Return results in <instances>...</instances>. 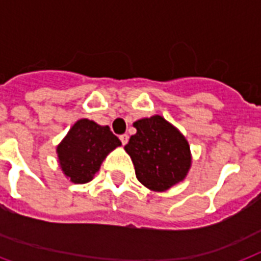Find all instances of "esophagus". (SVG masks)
Listing matches in <instances>:
<instances>
[{
  "mask_svg": "<svg viewBox=\"0 0 261 261\" xmlns=\"http://www.w3.org/2000/svg\"><path fill=\"white\" fill-rule=\"evenodd\" d=\"M119 139H120V142H122V145H126L127 142H128V135L127 134H122L120 137H119Z\"/></svg>",
  "mask_w": 261,
  "mask_h": 261,
  "instance_id": "esophagus-1",
  "label": "esophagus"
}]
</instances>
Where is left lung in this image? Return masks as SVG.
<instances>
[{
    "label": "left lung",
    "mask_w": 261,
    "mask_h": 261,
    "mask_svg": "<svg viewBox=\"0 0 261 261\" xmlns=\"http://www.w3.org/2000/svg\"><path fill=\"white\" fill-rule=\"evenodd\" d=\"M124 150L130 154L139 181L149 190L165 191L186 177L191 165L186 138L163 116H151L134 123Z\"/></svg>",
    "instance_id": "8db88e82"
}]
</instances>
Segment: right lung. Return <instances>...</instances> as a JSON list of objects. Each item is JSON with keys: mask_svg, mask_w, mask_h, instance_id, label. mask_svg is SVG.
Here are the masks:
<instances>
[{"mask_svg": "<svg viewBox=\"0 0 261 261\" xmlns=\"http://www.w3.org/2000/svg\"><path fill=\"white\" fill-rule=\"evenodd\" d=\"M120 145L122 142L108 126L81 119L59 143V165L71 181L84 184L93 178L108 153Z\"/></svg>", "mask_w": 261, "mask_h": 261, "instance_id": "add662e5", "label": "right lung"}]
</instances>
